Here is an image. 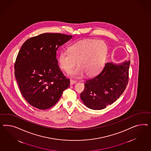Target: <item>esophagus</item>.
Wrapping results in <instances>:
<instances>
[{
    "instance_id": "esophagus-1",
    "label": "esophagus",
    "mask_w": 151,
    "mask_h": 151,
    "mask_svg": "<svg viewBox=\"0 0 151 151\" xmlns=\"http://www.w3.org/2000/svg\"><path fill=\"white\" fill-rule=\"evenodd\" d=\"M76 83V81H74V80H70V85L71 86V85H73V84H75V83Z\"/></svg>"
}]
</instances>
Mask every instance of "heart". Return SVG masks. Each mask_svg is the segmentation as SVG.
Instances as JSON below:
<instances>
[{"instance_id": "heart-1", "label": "heart", "mask_w": 151, "mask_h": 151, "mask_svg": "<svg viewBox=\"0 0 151 151\" xmlns=\"http://www.w3.org/2000/svg\"><path fill=\"white\" fill-rule=\"evenodd\" d=\"M69 52L63 50L58 58L59 67L69 72L76 64L78 66L69 73L73 78H80L84 73L92 76L101 70L108 52L106 43L93 39L78 41L69 47Z\"/></svg>"}]
</instances>
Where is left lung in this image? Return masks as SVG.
<instances>
[{
    "mask_svg": "<svg viewBox=\"0 0 151 151\" xmlns=\"http://www.w3.org/2000/svg\"><path fill=\"white\" fill-rule=\"evenodd\" d=\"M130 61L120 64L108 62L102 71L86 80L80 98L87 108L101 110L115 102L125 90Z\"/></svg>",
    "mask_w": 151,
    "mask_h": 151,
    "instance_id": "left-lung-1",
    "label": "left lung"
}]
</instances>
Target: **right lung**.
I'll list each match as a JSON object with an SVG mask.
<instances>
[{
	"mask_svg": "<svg viewBox=\"0 0 151 151\" xmlns=\"http://www.w3.org/2000/svg\"><path fill=\"white\" fill-rule=\"evenodd\" d=\"M73 37L45 33L25 41L15 63L21 93L30 105L41 110L54 106L70 86L58 65L57 50Z\"/></svg>",
	"mask_w": 151,
	"mask_h": 151,
	"instance_id": "obj_1",
	"label": "right lung"
}]
</instances>
